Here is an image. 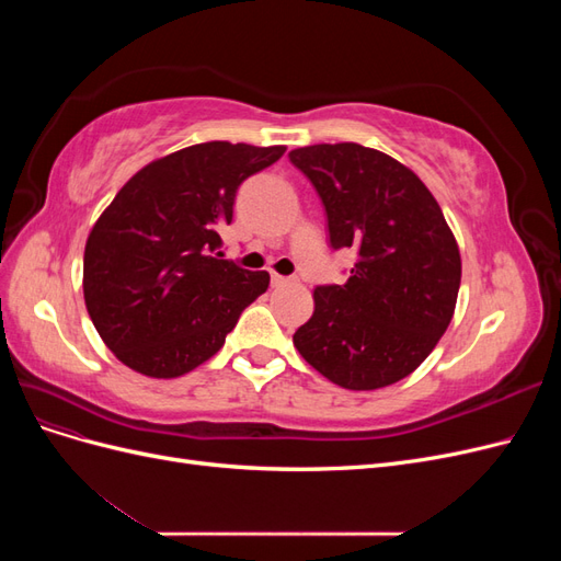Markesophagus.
I'll return each mask as SVG.
<instances>
[{"label": "esophagus", "mask_w": 561, "mask_h": 561, "mask_svg": "<svg viewBox=\"0 0 561 561\" xmlns=\"http://www.w3.org/2000/svg\"><path fill=\"white\" fill-rule=\"evenodd\" d=\"M287 283H293V278H285V276H278V274H271V285L280 287V285H287Z\"/></svg>", "instance_id": "34e87169"}]
</instances>
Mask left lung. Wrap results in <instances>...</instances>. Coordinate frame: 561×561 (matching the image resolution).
<instances>
[{
  "label": "left lung",
  "instance_id": "left-lung-1",
  "mask_svg": "<svg viewBox=\"0 0 561 561\" xmlns=\"http://www.w3.org/2000/svg\"><path fill=\"white\" fill-rule=\"evenodd\" d=\"M328 213L330 243L358 262L344 285H320L295 332L301 358L348 390L396 383L428 358L449 328L461 252L428 186L358 142L290 151Z\"/></svg>",
  "mask_w": 561,
  "mask_h": 561
}]
</instances>
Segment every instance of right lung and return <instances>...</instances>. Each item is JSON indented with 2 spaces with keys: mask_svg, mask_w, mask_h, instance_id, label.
I'll return each mask as SVG.
<instances>
[{
  "mask_svg": "<svg viewBox=\"0 0 561 561\" xmlns=\"http://www.w3.org/2000/svg\"><path fill=\"white\" fill-rule=\"evenodd\" d=\"M283 145L225 140L184 147L135 173L93 225L83 250V301L100 339L133 371L175 379L225 346L266 271L219 252L241 182Z\"/></svg>",
  "mask_w": 561,
  "mask_h": 561,
  "instance_id": "obj_1",
  "label": "right lung"
}]
</instances>
